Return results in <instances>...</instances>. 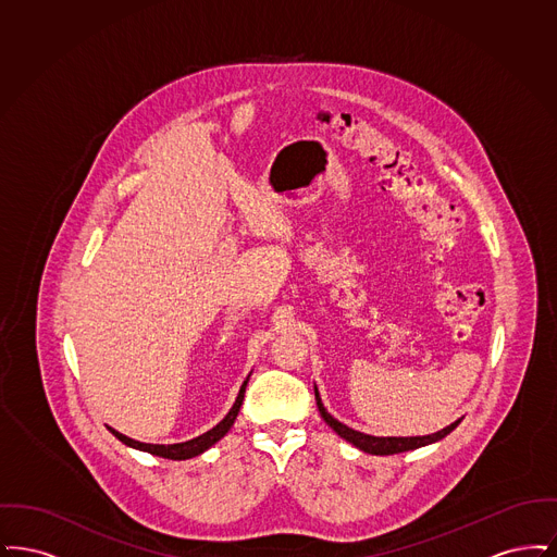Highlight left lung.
Returning <instances> with one entry per match:
<instances>
[{"mask_svg": "<svg viewBox=\"0 0 557 557\" xmlns=\"http://www.w3.org/2000/svg\"><path fill=\"white\" fill-rule=\"evenodd\" d=\"M315 400H318L319 413L325 420V424L330 425L338 436H343L345 441H348L350 445H355L357 449L366 450V453H371V455H395V453H403V450L420 449V447L432 445V443L445 438L461 422V420H457V422H453V424L438 430V432H434V434H428V436H386L384 438V436H370V434L357 432V430H352L348 425L341 424L338 420H334L325 411V407H323V403L319 398L318 388H315Z\"/></svg>", "mask_w": 557, "mask_h": 557, "instance_id": "obj_1", "label": "left lung"}]
</instances>
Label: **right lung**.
Instances as JSON below:
<instances>
[{
	"label": "right lung",
	"instance_id": "1",
	"mask_svg": "<svg viewBox=\"0 0 557 557\" xmlns=\"http://www.w3.org/2000/svg\"><path fill=\"white\" fill-rule=\"evenodd\" d=\"M246 384H248V377H246L244 384L239 386L238 397H236L234 407L230 409V413H227L219 424L211 428L209 432H205V434H200V436H196V438H191V441H186V443H175V445H150V443L133 441L129 436H125V434H121V432H116V430H112V428H108V430H110L123 445H127V447H132V449L146 450V453L159 455V457H164V459H175V461L189 459V457H196V455L211 449L216 441H221V438L230 432V428L234 425L236 418H238L239 407H242L244 393H246Z\"/></svg>",
	"mask_w": 557,
	"mask_h": 557
}]
</instances>
